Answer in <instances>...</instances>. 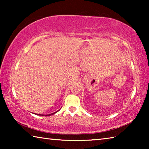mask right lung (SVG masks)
Returning a JSON list of instances; mask_svg holds the SVG:
<instances>
[{
	"label": "right lung",
	"mask_w": 149,
	"mask_h": 149,
	"mask_svg": "<svg viewBox=\"0 0 149 149\" xmlns=\"http://www.w3.org/2000/svg\"><path fill=\"white\" fill-rule=\"evenodd\" d=\"M57 112H58V111H56V112H55L54 113H52V114H47V115H43V114H35L37 115H39V116H51V115H53L55 113H56Z\"/></svg>",
	"instance_id": "1"
}]
</instances>
